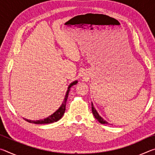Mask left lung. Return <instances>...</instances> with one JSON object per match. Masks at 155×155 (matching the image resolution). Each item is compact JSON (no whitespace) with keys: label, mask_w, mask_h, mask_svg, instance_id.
<instances>
[{"label":"left lung","mask_w":155,"mask_h":155,"mask_svg":"<svg viewBox=\"0 0 155 155\" xmlns=\"http://www.w3.org/2000/svg\"><path fill=\"white\" fill-rule=\"evenodd\" d=\"M91 110H92V113H93V115H94V116L95 117V118L98 120V121L101 123V124H109L108 122H107V121H105V120H104L103 117H102L101 115H100L99 114H98V113L97 112V111H96V109H95V107H94V104H93V103H91Z\"/></svg>","instance_id":"1"}]
</instances>
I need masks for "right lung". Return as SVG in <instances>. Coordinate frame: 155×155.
Segmentation results:
<instances>
[{
  "instance_id": "add662e5",
  "label": "right lung",
  "mask_w": 155,
  "mask_h": 155,
  "mask_svg": "<svg viewBox=\"0 0 155 155\" xmlns=\"http://www.w3.org/2000/svg\"><path fill=\"white\" fill-rule=\"evenodd\" d=\"M78 83V81H73L72 83H71L68 86V90L66 91V94H65V98L64 99V101L61 104V105L60 106L59 108L55 112H54L52 115H49L48 117H46L43 120H28L24 118L26 121H27L30 123H34V124H51V123H53L57 122L59 120H60L62 117L63 115H64L65 111V105H66V101L68 97V94H69V91L70 90V87L72 86L76 85Z\"/></svg>"
}]
</instances>
